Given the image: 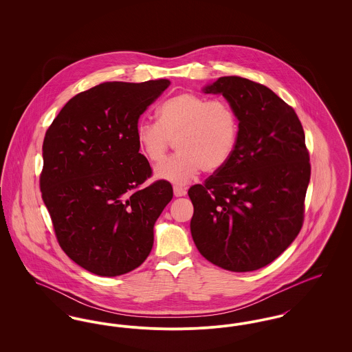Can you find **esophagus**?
Instances as JSON below:
<instances>
[{
  "instance_id": "esophagus-1",
  "label": "esophagus",
  "mask_w": 352,
  "mask_h": 352,
  "mask_svg": "<svg viewBox=\"0 0 352 352\" xmlns=\"http://www.w3.org/2000/svg\"><path fill=\"white\" fill-rule=\"evenodd\" d=\"M187 194V190H186V187H182V186H174V195L175 197H184Z\"/></svg>"
}]
</instances>
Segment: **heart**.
Here are the masks:
<instances>
[{
  "label": "heart",
  "mask_w": 352,
  "mask_h": 352,
  "mask_svg": "<svg viewBox=\"0 0 352 352\" xmlns=\"http://www.w3.org/2000/svg\"><path fill=\"white\" fill-rule=\"evenodd\" d=\"M157 118L158 122L137 125L135 141L141 154L157 164L175 140L179 151L155 168L160 179L187 184L201 168H221L236 148L240 124L230 101L184 92L164 101Z\"/></svg>",
  "instance_id": "heart-1"
}]
</instances>
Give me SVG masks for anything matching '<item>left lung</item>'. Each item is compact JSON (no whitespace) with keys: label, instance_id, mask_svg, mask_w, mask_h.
<instances>
[{"label":"left lung","instance_id":"1","mask_svg":"<svg viewBox=\"0 0 352 352\" xmlns=\"http://www.w3.org/2000/svg\"><path fill=\"white\" fill-rule=\"evenodd\" d=\"M239 116L231 158L188 188L194 243L210 263L251 272L276 260L301 231L310 157L294 109L263 84L223 76L204 88Z\"/></svg>","mask_w":352,"mask_h":352}]
</instances>
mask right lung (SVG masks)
Listing matches in <instances>:
<instances>
[{
  "instance_id": "1",
  "label": "right lung",
  "mask_w": 352,
  "mask_h": 352,
  "mask_svg": "<svg viewBox=\"0 0 352 352\" xmlns=\"http://www.w3.org/2000/svg\"><path fill=\"white\" fill-rule=\"evenodd\" d=\"M166 79L107 82L74 96L43 140L42 199L60 248L82 268L115 277L140 267L153 227L173 198L138 153V118L168 88Z\"/></svg>"
}]
</instances>
